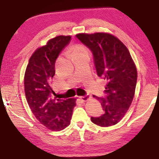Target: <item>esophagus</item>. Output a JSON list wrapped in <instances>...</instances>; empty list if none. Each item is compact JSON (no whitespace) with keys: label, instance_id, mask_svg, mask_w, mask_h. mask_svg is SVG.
Returning a JSON list of instances; mask_svg holds the SVG:
<instances>
[{"label":"esophagus","instance_id":"1","mask_svg":"<svg viewBox=\"0 0 159 159\" xmlns=\"http://www.w3.org/2000/svg\"><path fill=\"white\" fill-rule=\"evenodd\" d=\"M79 98L81 99L82 101L86 102V101L89 100V99H90V98H91V95H90V94H86L85 96H81V97H79Z\"/></svg>","mask_w":159,"mask_h":159}]
</instances>
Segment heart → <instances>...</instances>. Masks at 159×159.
I'll list each match as a JSON object with an SVG mask.
<instances>
[{
  "label": "heart",
  "instance_id": "obj_1",
  "mask_svg": "<svg viewBox=\"0 0 159 159\" xmlns=\"http://www.w3.org/2000/svg\"><path fill=\"white\" fill-rule=\"evenodd\" d=\"M85 52H86V48H84L82 45H75V46H73L70 49V53H71L72 56H73V57L77 56V55H79V54H83V53H85Z\"/></svg>",
  "mask_w": 159,
  "mask_h": 159
}]
</instances>
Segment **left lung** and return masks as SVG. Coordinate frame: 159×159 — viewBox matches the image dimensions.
Masks as SVG:
<instances>
[{
	"label": "left lung",
	"mask_w": 159,
	"mask_h": 159,
	"mask_svg": "<svg viewBox=\"0 0 159 159\" xmlns=\"http://www.w3.org/2000/svg\"><path fill=\"white\" fill-rule=\"evenodd\" d=\"M76 37L92 52L97 75L107 81L105 96L96 97L104 113L91 117V120L103 127L115 125L125 115L134 98L136 66L128 48L114 35L105 33H80Z\"/></svg>",
	"instance_id": "left-lung-1"
}]
</instances>
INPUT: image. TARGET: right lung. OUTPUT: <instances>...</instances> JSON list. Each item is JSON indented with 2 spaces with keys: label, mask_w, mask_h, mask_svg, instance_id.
I'll use <instances>...</instances> for the list:
<instances>
[{
  "label": "right lung",
  "mask_w": 159,
  "mask_h": 159,
  "mask_svg": "<svg viewBox=\"0 0 159 159\" xmlns=\"http://www.w3.org/2000/svg\"><path fill=\"white\" fill-rule=\"evenodd\" d=\"M71 36L59 35L35 50L30 58L25 74V92L30 108L41 124L53 131L64 129L70 124L75 98L56 99L52 89L55 62Z\"/></svg>",
  "instance_id": "1"
}]
</instances>
